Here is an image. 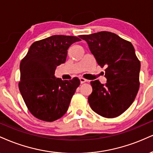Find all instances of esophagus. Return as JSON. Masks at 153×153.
I'll list each match as a JSON object with an SVG mask.
<instances>
[{"label": "esophagus", "instance_id": "1", "mask_svg": "<svg viewBox=\"0 0 153 153\" xmlns=\"http://www.w3.org/2000/svg\"><path fill=\"white\" fill-rule=\"evenodd\" d=\"M80 83L82 84V83H84V82H87V80H85V79L83 78H80Z\"/></svg>", "mask_w": 153, "mask_h": 153}]
</instances>
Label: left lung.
Listing matches in <instances>:
<instances>
[{
  "mask_svg": "<svg viewBox=\"0 0 153 153\" xmlns=\"http://www.w3.org/2000/svg\"><path fill=\"white\" fill-rule=\"evenodd\" d=\"M90 51L101 67L105 66V84L92 81L93 92L88 102L93 111L101 116H119L131 105L140 87V62L129 41L108 31L82 35Z\"/></svg>",
  "mask_w": 153,
  "mask_h": 153,
  "instance_id": "8db88e82",
  "label": "left lung"
}]
</instances>
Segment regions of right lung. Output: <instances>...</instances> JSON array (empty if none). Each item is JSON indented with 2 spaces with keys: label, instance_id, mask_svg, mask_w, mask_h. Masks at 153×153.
Listing matches in <instances>:
<instances>
[{
  "label": "right lung",
  "instance_id": "right-lung-1",
  "mask_svg": "<svg viewBox=\"0 0 153 153\" xmlns=\"http://www.w3.org/2000/svg\"><path fill=\"white\" fill-rule=\"evenodd\" d=\"M78 37L55 35L35 42L20 65L19 90L27 109L37 118L53 122L66 113L80 80L55 76L57 66L66 60L68 49Z\"/></svg>",
  "mask_w": 153,
  "mask_h": 153
}]
</instances>
